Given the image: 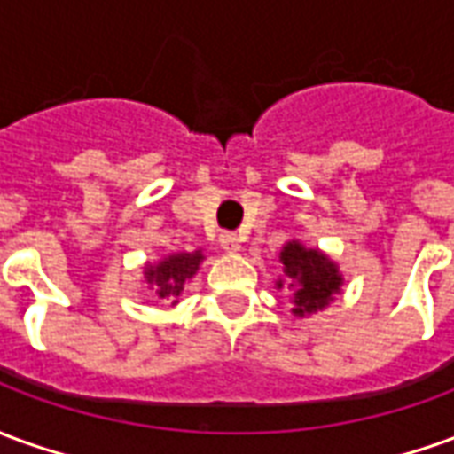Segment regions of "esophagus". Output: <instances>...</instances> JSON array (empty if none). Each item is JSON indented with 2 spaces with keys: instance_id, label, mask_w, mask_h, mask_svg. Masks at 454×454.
Here are the masks:
<instances>
[{
  "instance_id": "1",
  "label": "esophagus",
  "mask_w": 454,
  "mask_h": 454,
  "mask_svg": "<svg viewBox=\"0 0 454 454\" xmlns=\"http://www.w3.org/2000/svg\"><path fill=\"white\" fill-rule=\"evenodd\" d=\"M218 243H221V248L226 250V253H236V250H240V236L231 233V231H223V233L218 236Z\"/></svg>"
}]
</instances>
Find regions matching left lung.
Masks as SVG:
<instances>
[{"mask_svg": "<svg viewBox=\"0 0 454 454\" xmlns=\"http://www.w3.org/2000/svg\"><path fill=\"white\" fill-rule=\"evenodd\" d=\"M280 260L285 265L287 285L294 294V315L317 312L332 300V294L339 293L341 275L337 272V265L322 253L302 248L300 243H287ZM278 287H282V280L278 282Z\"/></svg>", "mask_w": 454, "mask_h": 454, "instance_id": "obj_1", "label": "left lung"}]
</instances>
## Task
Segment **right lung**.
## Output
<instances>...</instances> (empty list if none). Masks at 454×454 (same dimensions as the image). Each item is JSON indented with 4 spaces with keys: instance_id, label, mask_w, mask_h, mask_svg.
Segmentation results:
<instances>
[{
    "instance_id": "right-lung-1",
    "label": "right lung",
    "mask_w": 454,
    "mask_h": 454,
    "mask_svg": "<svg viewBox=\"0 0 454 454\" xmlns=\"http://www.w3.org/2000/svg\"><path fill=\"white\" fill-rule=\"evenodd\" d=\"M201 260H204L201 250H196V253H179V255L164 258L154 268L150 265L145 270V275H147V282L157 290L161 300H174V297H179L186 280L194 278Z\"/></svg>"
}]
</instances>
